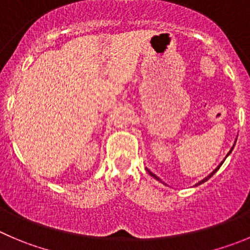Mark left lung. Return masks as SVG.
<instances>
[{
	"label": "left lung",
	"mask_w": 250,
	"mask_h": 250,
	"mask_svg": "<svg viewBox=\"0 0 250 250\" xmlns=\"http://www.w3.org/2000/svg\"><path fill=\"white\" fill-rule=\"evenodd\" d=\"M235 141H237V139H235ZM234 146H235V144H233V146H232V148H230V150H229V151H228V154H227V155H226V158H227V157H228V155H229V154H230V153H232V150H233V148H234ZM225 160H226V159H225ZM225 160H223V162H225ZM223 162H222V163H221V164H220V165H218V167H216V169H214V170H213V171H212V172H211V174H209V175H207L206 178H205V179H202V180H201V181H199V183H196V184H195V186H199V185H201V184L206 183V181H207V180H208V179H211V178H212V176H213V175H214V172H216V171H217V170L220 169V167H221V165H222V164H223ZM146 171H148V172H149V175H151V176H153V178H154V179H157V180H158V181H160V183H163V181H162V179H160V178H158V176H157V175H155V174H153V172H151V171H150V170H149V169H148V167H146ZM163 184H164V183H163Z\"/></svg>",
	"instance_id": "1"
}]
</instances>
